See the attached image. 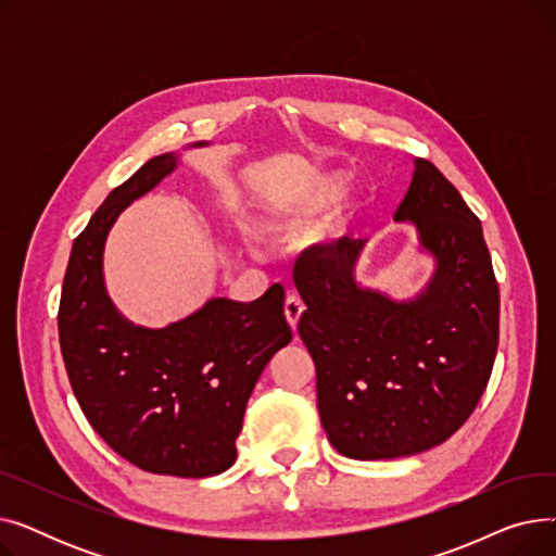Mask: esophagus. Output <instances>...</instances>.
<instances>
[{
	"label": "esophagus",
	"mask_w": 556,
	"mask_h": 556,
	"mask_svg": "<svg viewBox=\"0 0 556 556\" xmlns=\"http://www.w3.org/2000/svg\"><path fill=\"white\" fill-rule=\"evenodd\" d=\"M283 313H286L288 325L293 327V331H298V323H300V317H302V313H304L302 300L295 298V295H288V300H286V304H283Z\"/></svg>",
	"instance_id": "esophagus-1"
}]
</instances>
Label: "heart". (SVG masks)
I'll use <instances>...</instances> for the list:
<instances>
[{
	"instance_id": "b5f03b06",
	"label": "heart",
	"mask_w": 556,
	"mask_h": 556,
	"mask_svg": "<svg viewBox=\"0 0 556 556\" xmlns=\"http://www.w3.org/2000/svg\"><path fill=\"white\" fill-rule=\"evenodd\" d=\"M340 191H342L340 175H333V173L315 175V178L308 180L298 193H293L281 202H273L268 207H263V212L256 218L261 237L275 239V237H281V233L302 227L306 220L327 212L338 200ZM346 223H349V216L342 214L333 223V233H342L346 229Z\"/></svg>"
}]
</instances>
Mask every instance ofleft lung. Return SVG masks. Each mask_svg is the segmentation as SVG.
Segmentation results:
<instances>
[{"mask_svg":"<svg viewBox=\"0 0 556 556\" xmlns=\"http://www.w3.org/2000/svg\"><path fill=\"white\" fill-rule=\"evenodd\" d=\"M394 220L410 223L434 261L415 298L356 279L361 239L344 237L295 266L319 419L331 446L354 459L446 442L476 410L498 349L501 293L482 225L432 162L415 160Z\"/></svg>","mask_w":556,"mask_h":556,"instance_id":"left-lung-1","label":"left lung"}]
</instances>
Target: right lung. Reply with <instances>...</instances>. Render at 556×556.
I'll return each mask as SVG.
<instances>
[{"label":"right lung","mask_w":556,"mask_h":556,"mask_svg":"<svg viewBox=\"0 0 556 556\" xmlns=\"http://www.w3.org/2000/svg\"><path fill=\"white\" fill-rule=\"evenodd\" d=\"M210 141H193L202 149ZM180 164L146 162L110 191L78 233L63 281L58 336L80 410L103 442L141 471L207 478L237 459L248 399L270 358L293 340L283 288L254 302L212 298L162 329L132 325L112 304L103 250L112 225Z\"/></svg>","instance_id":"obj_1"}]
</instances>
